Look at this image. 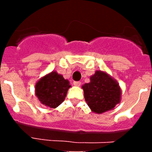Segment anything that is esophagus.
I'll use <instances>...</instances> for the list:
<instances>
[{
	"label": "esophagus",
	"instance_id": "esophagus-1",
	"mask_svg": "<svg viewBox=\"0 0 152 152\" xmlns=\"http://www.w3.org/2000/svg\"><path fill=\"white\" fill-rule=\"evenodd\" d=\"M80 84H81V83H80V81H75V82H74V85L76 86V87H80Z\"/></svg>",
	"mask_w": 152,
	"mask_h": 152
}]
</instances>
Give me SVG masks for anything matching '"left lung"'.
<instances>
[{
    "label": "left lung",
    "instance_id": "left-lung-1",
    "mask_svg": "<svg viewBox=\"0 0 152 152\" xmlns=\"http://www.w3.org/2000/svg\"><path fill=\"white\" fill-rule=\"evenodd\" d=\"M82 89L87 104L96 114L112 110L121 101L119 83L104 71H96L90 82L82 85Z\"/></svg>",
    "mask_w": 152,
    "mask_h": 152
}]
</instances>
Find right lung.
Segmentation results:
<instances>
[{"label": "right lung", "mask_w": 152, "mask_h": 152, "mask_svg": "<svg viewBox=\"0 0 152 152\" xmlns=\"http://www.w3.org/2000/svg\"><path fill=\"white\" fill-rule=\"evenodd\" d=\"M71 87L69 80L56 71H52L36 83L35 94L42 105L56 108L64 101Z\"/></svg>", "instance_id": "right-lung-1"}]
</instances>
